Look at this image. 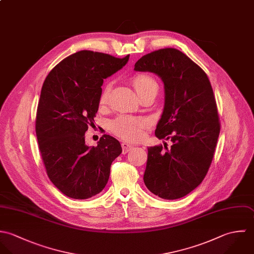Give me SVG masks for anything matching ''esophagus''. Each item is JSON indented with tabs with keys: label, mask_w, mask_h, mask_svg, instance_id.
I'll return each instance as SVG.
<instances>
[{
	"label": "esophagus",
	"mask_w": 254,
	"mask_h": 254,
	"mask_svg": "<svg viewBox=\"0 0 254 254\" xmlns=\"http://www.w3.org/2000/svg\"><path fill=\"white\" fill-rule=\"evenodd\" d=\"M122 147H123V153H127L128 151H130L132 148H133V146L132 145H130V144H128V143H126V142H124L123 144H122Z\"/></svg>",
	"instance_id": "1"
}]
</instances>
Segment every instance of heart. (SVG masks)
<instances>
[{
    "instance_id": "heart-1",
    "label": "heart",
    "mask_w": 254,
    "mask_h": 254,
    "mask_svg": "<svg viewBox=\"0 0 254 254\" xmlns=\"http://www.w3.org/2000/svg\"><path fill=\"white\" fill-rule=\"evenodd\" d=\"M133 86L138 93L147 90L152 87H157V82L152 77L140 74L134 77ZM110 92V85H107L102 92L100 101L105 103ZM150 126V122L147 119L143 118H132V117H120L112 122L111 128L112 130L121 138L127 141H138L144 135V129Z\"/></svg>"
}]
</instances>
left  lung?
<instances>
[{"mask_svg": "<svg viewBox=\"0 0 254 254\" xmlns=\"http://www.w3.org/2000/svg\"><path fill=\"white\" fill-rule=\"evenodd\" d=\"M134 70L152 72L161 78L165 101L155 135L173 142L171 148L166 142L147 148L144 184L163 199L184 197L202 183L219 137L212 86L201 67L173 48L143 56L135 63Z\"/></svg>", "mask_w": 254, "mask_h": 254, "instance_id": "1", "label": "left lung"}]
</instances>
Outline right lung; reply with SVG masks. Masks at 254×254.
<instances>
[{"instance_id": "add662e5", "label": "right lung", "mask_w": 254, "mask_h": 254, "mask_svg": "<svg viewBox=\"0 0 254 254\" xmlns=\"http://www.w3.org/2000/svg\"><path fill=\"white\" fill-rule=\"evenodd\" d=\"M129 55L118 59L98 52H76L46 77L36 116V135L47 175L73 199H87L106 187L121 143L104 134L97 146L85 143V131L99 108L104 79L123 68Z\"/></svg>"}]
</instances>
